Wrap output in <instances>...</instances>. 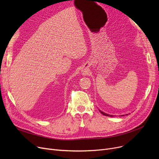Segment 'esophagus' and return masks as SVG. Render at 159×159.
Masks as SVG:
<instances>
[{"mask_svg":"<svg viewBox=\"0 0 159 159\" xmlns=\"http://www.w3.org/2000/svg\"><path fill=\"white\" fill-rule=\"evenodd\" d=\"M84 72H85V73H86V71H84ZM86 73H88V71H87V72H86Z\"/></svg>","mask_w":159,"mask_h":159,"instance_id":"34e87169","label":"esophagus"}]
</instances>
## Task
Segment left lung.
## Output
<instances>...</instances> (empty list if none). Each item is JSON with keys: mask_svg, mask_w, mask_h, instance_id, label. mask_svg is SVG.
<instances>
[{"mask_svg": "<svg viewBox=\"0 0 159 159\" xmlns=\"http://www.w3.org/2000/svg\"><path fill=\"white\" fill-rule=\"evenodd\" d=\"M101 111V113L102 115H105V116H113V115H110L106 114V113H104V112H102V111Z\"/></svg>", "mask_w": 159, "mask_h": 159, "instance_id": "1", "label": "left lung"}]
</instances>
